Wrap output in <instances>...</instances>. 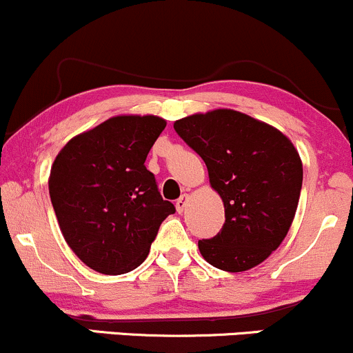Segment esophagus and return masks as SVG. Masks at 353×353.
<instances>
[{
  "instance_id": "obj_1",
  "label": "esophagus",
  "mask_w": 353,
  "mask_h": 353,
  "mask_svg": "<svg viewBox=\"0 0 353 353\" xmlns=\"http://www.w3.org/2000/svg\"><path fill=\"white\" fill-rule=\"evenodd\" d=\"M188 200H190V196L187 195V193H183V195L180 196V199L176 200V210H178V214H181V212L185 210V207H187V203H188Z\"/></svg>"
}]
</instances>
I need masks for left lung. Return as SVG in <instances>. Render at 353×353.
I'll return each mask as SVG.
<instances>
[{
  "mask_svg": "<svg viewBox=\"0 0 353 353\" xmlns=\"http://www.w3.org/2000/svg\"><path fill=\"white\" fill-rule=\"evenodd\" d=\"M173 128L205 161L225 208L221 232L199 241L203 259L229 272L261 264L296 214L303 183L296 148L276 128L232 109L187 116Z\"/></svg>",
  "mask_w": 353,
  "mask_h": 353,
  "instance_id": "obj_1",
  "label": "left lung"
}]
</instances>
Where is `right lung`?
<instances>
[{"instance_id":"1","label":"right lung","mask_w":353,"mask_h":353,"mask_svg":"<svg viewBox=\"0 0 353 353\" xmlns=\"http://www.w3.org/2000/svg\"><path fill=\"white\" fill-rule=\"evenodd\" d=\"M165 126L158 116H114L72 138L52 165L48 192L63 239L101 274L138 268L175 214L145 166Z\"/></svg>"}]
</instances>
